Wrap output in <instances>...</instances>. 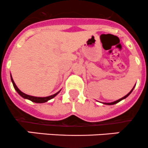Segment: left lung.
Here are the masks:
<instances>
[{"label": "left lung", "mask_w": 148, "mask_h": 148, "mask_svg": "<svg viewBox=\"0 0 148 148\" xmlns=\"http://www.w3.org/2000/svg\"><path fill=\"white\" fill-rule=\"evenodd\" d=\"M134 87H133V88L131 90H130V93H127V94L126 95V96H124V97H122V99H119V100H117V101H114V102H112V103H104V104H106V105H113V104H115V103H118V102L121 101H122V100H123V99H126V98H127V96H128L129 95H130V93H131L132 92V90H133V89H134Z\"/></svg>", "instance_id": "8db88e82"}]
</instances>
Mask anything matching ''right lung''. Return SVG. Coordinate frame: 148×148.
<instances>
[{"instance_id": "obj_1", "label": "right lung", "mask_w": 148, "mask_h": 148, "mask_svg": "<svg viewBox=\"0 0 148 148\" xmlns=\"http://www.w3.org/2000/svg\"><path fill=\"white\" fill-rule=\"evenodd\" d=\"M11 81H12V83H13V86H14V88H15V90H16L17 93H18V94L20 95V96H21V97H23L24 99H29V100L32 101V102H34V103H45V102L48 101L49 100H50V99H53L54 97H55V96H57V95L58 94V93L60 92V91H58V93H55V94L52 95V96H47V97H36V96H29V95H27L26 94V93H23L22 91H21V90H19V89L18 88V87L16 86V85L15 84V83H14V80H13L12 78V76H11Z\"/></svg>"}]
</instances>
